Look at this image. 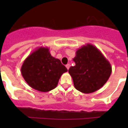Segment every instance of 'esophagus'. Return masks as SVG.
Masks as SVG:
<instances>
[{
  "label": "esophagus",
  "instance_id": "esophagus-1",
  "mask_svg": "<svg viewBox=\"0 0 128 128\" xmlns=\"http://www.w3.org/2000/svg\"><path fill=\"white\" fill-rule=\"evenodd\" d=\"M70 64H66V68H67V69H68H68H69V68H70Z\"/></svg>",
  "mask_w": 128,
  "mask_h": 128
}]
</instances>
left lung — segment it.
<instances>
[{"label":"left lung","instance_id":"obj_1","mask_svg":"<svg viewBox=\"0 0 128 128\" xmlns=\"http://www.w3.org/2000/svg\"><path fill=\"white\" fill-rule=\"evenodd\" d=\"M73 60L75 66H71L68 72L75 88L82 93H92L100 89L111 75L109 61L91 44L78 48Z\"/></svg>","mask_w":128,"mask_h":128}]
</instances>
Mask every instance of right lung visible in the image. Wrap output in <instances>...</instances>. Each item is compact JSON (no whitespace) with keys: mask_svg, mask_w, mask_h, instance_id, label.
<instances>
[{"mask_svg":"<svg viewBox=\"0 0 128 128\" xmlns=\"http://www.w3.org/2000/svg\"><path fill=\"white\" fill-rule=\"evenodd\" d=\"M20 70L27 84L42 92L54 89L61 76L68 71L59 59L51 56L49 48L42 46L25 59Z\"/></svg>","mask_w":128,"mask_h":128,"instance_id":"right-lung-1","label":"right lung"}]
</instances>
